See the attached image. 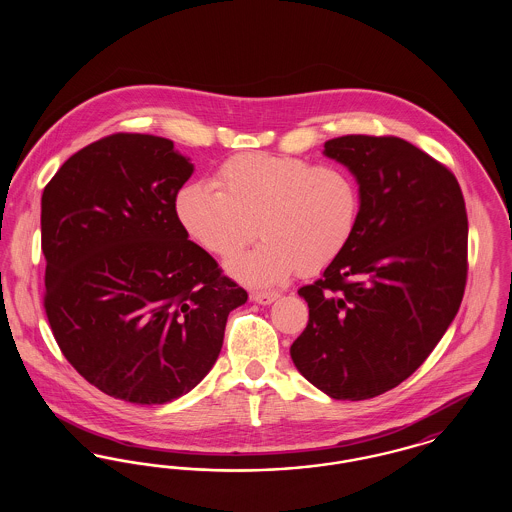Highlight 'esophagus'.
Returning <instances> with one entry per match:
<instances>
[{
	"mask_svg": "<svg viewBox=\"0 0 512 512\" xmlns=\"http://www.w3.org/2000/svg\"><path fill=\"white\" fill-rule=\"evenodd\" d=\"M278 295H280V293L274 292V290H259V292L251 293V299L257 301V303H261V305H268V303H272L274 299H278Z\"/></svg>",
	"mask_w": 512,
	"mask_h": 512,
	"instance_id": "esophagus-1",
	"label": "esophagus"
}]
</instances>
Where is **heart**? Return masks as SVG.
<instances>
[{"label": "heart", "mask_w": 512, "mask_h": 512, "mask_svg": "<svg viewBox=\"0 0 512 512\" xmlns=\"http://www.w3.org/2000/svg\"><path fill=\"white\" fill-rule=\"evenodd\" d=\"M359 209V184L345 167L255 151L226 159L211 184L190 182L174 199L182 228L222 259L240 255L259 228L265 242L232 263L255 284L328 267L349 244Z\"/></svg>", "instance_id": "1"}]
</instances>
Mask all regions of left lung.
<instances>
[{"label":"left lung","mask_w":512,"mask_h":512,"mask_svg":"<svg viewBox=\"0 0 512 512\" xmlns=\"http://www.w3.org/2000/svg\"><path fill=\"white\" fill-rule=\"evenodd\" d=\"M324 153L357 176L361 209L349 244L297 290L309 322L290 353L318 390L363 401L407 380L453 322L468 219L455 174L401 138L347 134Z\"/></svg>","instance_id":"obj_1"}]
</instances>
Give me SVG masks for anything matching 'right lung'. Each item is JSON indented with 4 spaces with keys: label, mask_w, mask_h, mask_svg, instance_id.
I'll return each mask as SVG.
<instances>
[{
    "label": "right lung",
    "mask_w": 512,
    "mask_h": 512,
    "mask_svg": "<svg viewBox=\"0 0 512 512\" xmlns=\"http://www.w3.org/2000/svg\"><path fill=\"white\" fill-rule=\"evenodd\" d=\"M192 172L171 140L117 132L76 151L44 188L53 338L115 399L163 405L194 390L247 301L178 222L174 199Z\"/></svg>",
    "instance_id": "right-lung-1"
}]
</instances>
